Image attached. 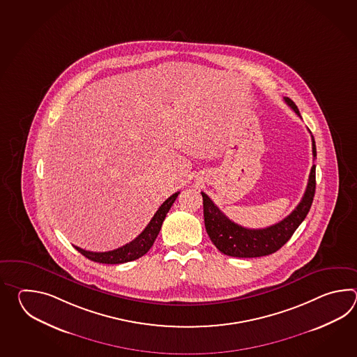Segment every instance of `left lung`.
I'll return each instance as SVG.
<instances>
[{
  "label": "left lung",
  "instance_id": "8db88e82",
  "mask_svg": "<svg viewBox=\"0 0 357 357\" xmlns=\"http://www.w3.org/2000/svg\"><path fill=\"white\" fill-rule=\"evenodd\" d=\"M284 102L301 117L298 108L291 99L284 98ZM311 140H312V155L315 158L317 148H315V140L312 135H311ZM315 185H317L315 165H312L305 194L296 208L281 222L275 223L273 226L259 228V229H250V228L238 226L237 223L226 217L225 213L220 212V208L213 203L211 197H208L205 192H202L203 208H204L205 229L211 237L212 243L215 245V248L228 257L259 258V257L273 254L289 241L297 227L306 218L312 204Z\"/></svg>",
  "mask_w": 357,
  "mask_h": 357
}]
</instances>
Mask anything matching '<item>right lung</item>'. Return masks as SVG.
<instances>
[{"instance_id":"1","label":"right lung","mask_w":357,"mask_h":357,"mask_svg":"<svg viewBox=\"0 0 357 357\" xmlns=\"http://www.w3.org/2000/svg\"><path fill=\"white\" fill-rule=\"evenodd\" d=\"M178 194L180 192H175L174 195L168 197L163 204L160 205V209L153 215L152 220L144 228V231L137 236V238H134L131 243H126L116 250L105 251V252L86 251L82 248H77V246H74V248L80 254H83L85 258L91 259L93 261L102 263V264H121V263H128L131 260L142 258L152 248L157 236L160 234L162 223L166 218L168 211L175 203L176 197H178Z\"/></svg>"}]
</instances>
